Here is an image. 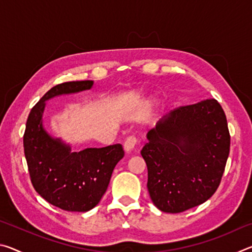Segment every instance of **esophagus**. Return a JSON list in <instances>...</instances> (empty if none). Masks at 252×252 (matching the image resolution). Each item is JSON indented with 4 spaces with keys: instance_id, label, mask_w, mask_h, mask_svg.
<instances>
[{
    "instance_id": "34e87169",
    "label": "esophagus",
    "mask_w": 252,
    "mask_h": 252,
    "mask_svg": "<svg viewBox=\"0 0 252 252\" xmlns=\"http://www.w3.org/2000/svg\"><path fill=\"white\" fill-rule=\"evenodd\" d=\"M138 146V140L134 136H130L125 142V151L126 153H131L135 150V147Z\"/></svg>"
}]
</instances>
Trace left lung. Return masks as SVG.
<instances>
[{
	"mask_svg": "<svg viewBox=\"0 0 252 252\" xmlns=\"http://www.w3.org/2000/svg\"><path fill=\"white\" fill-rule=\"evenodd\" d=\"M141 156L155 206L179 213L206 202L220 185L230 150L227 118L218 101L180 106L147 133Z\"/></svg>",
	"mask_w": 252,
	"mask_h": 252,
	"instance_id": "obj_1",
	"label": "left lung"
}]
</instances>
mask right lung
Wrapping results in <instances>:
<instances>
[{
  "instance_id": "1",
  "label": "right lung",
  "mask_w": 252,
  "mask_h": 252,
  "mask_svg": "<svg viewBox=\"0 0 252 252\" xmlns=\"http://www.w3.org/2000/svg\"><path fill=\"white\" fill-rule=\"evenodd\" d=\"M92 85L90 80L55 85L32 108L23 136L34 189L49 203L65 211L87 212L94 208L108 189L114 167L125 156L121 144L73 152L70 144L44 129L46 101L90 90Z\"/></svg>"
}]
</instances>
